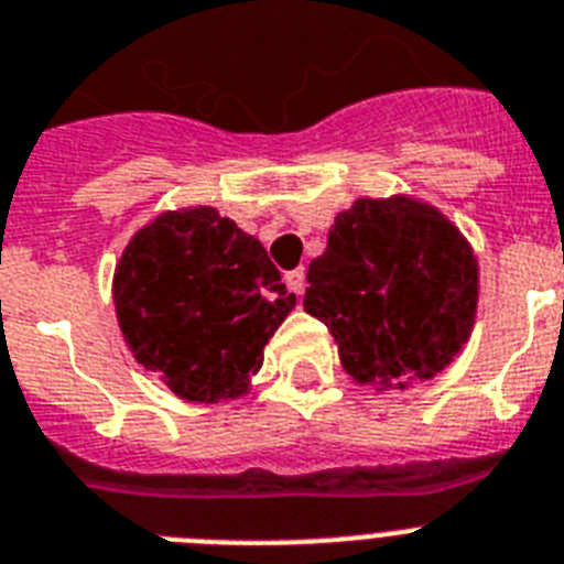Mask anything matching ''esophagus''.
Listing matches in <instances>:
<instances>
[{
	"label": "esophagus",
	"instance_id": "obj_1",
	"mask_svg": "<svg viewBox=\"0 0 564 564\" xmlns=\"http://www.w3.org/2000/svg\"><path fill=\"white\" fill-rule=\"evenodd\" d=\"M283 281H286V286L292 289L297 297H301L303 289H306V272L297 267V269H292V272H286V275H283Z\"/></svg>",
	"mask_w": 564,
	"mask_h": 564
}]
</instances>
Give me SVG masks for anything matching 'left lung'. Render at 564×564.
Masks as SVG:
<instances>
[{
	"instance_id": "8db88e82",
	"label": "left lung",
	"mask_w": 564,
	"mask_h": 564,
	"mask_svg": "<svg viewBox=\"0 0 564 564\" xmlns=\"http://www.w3.org/2000/svg\"><path fill=\"white\" fill-rule=\"evenodd\" d=\"M306 281L303 310L332 332L357 383L431 380L471 335L477 258L445 215L414 198L355 200Z\"/></svg>"
}]
</instances>
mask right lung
Here are the masks:
<instances>
[{"instance_id": "add662e5", "label": "right lung", "mask_w": 564, "mask_h": 564, "mask_svg": "<svg viewBox=\"0 0 564 564\" xmlns=\"http://www.w3.org/2000/svg\"><path fill=\"white\" fill-rule=\"evenodd\" d=\"M112 297L135 360L193 403L241 398L295 306L261 241L213 207L164 213L141 229Z\"/></svg>"}]
</instances>
